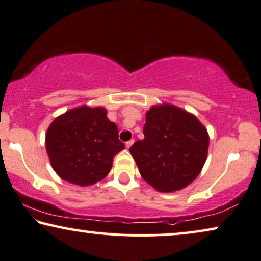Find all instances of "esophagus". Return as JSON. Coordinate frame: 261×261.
<instances>
[{"instance_id":"obj_1","label":"esophagus","mask_w":261,"mask_h":261,"mask_svg":"<svg viewBox=\"0 0 261 261\" xmlns=\"http://www.w3.org/2000/svg\"><path fill=\"white\" fill-rule=\"evenodd\" d=\"M134 142H135V141H134V139H131V141H129V142H126V143H125L126 148H127V149H129V148H130V146H131L132 144H134Z\"/></svg>"}]
</instances>
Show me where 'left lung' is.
<instances>
[{
  "label": "left lung",
  "mask_w": 261,
  "mask_h": 261,
  "mask_svg": "<svg viewBox=\"0 0 261 261\" xmlns=\"http://www.w3.org/2000/svg\"><path fill=\"white\" fill-rule=\"evenodd\" d=\"M145 120L144 139L130 148L142 177L159 192L186 188L207 160V129L192 113L171 104L150 108Z\"/></svg>",
  "instance_id": "1"
}]
</instances>
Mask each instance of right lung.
<instances>
[{
    "mask_svg": "<svg viewBox=\"0 0 261 261\" xmlns=\"http://www.w3.org/2000/svg\"><path fill=\"white\" fill-rule=\"evenodd\" d=\"M101 106L83 105L57 117L46 134V150L54 171L82 187L106 177L113 157L125 148L118 127Z\"/></svg>",
    "mask_w": 261,
    "mask_h": 261,
    "instance_id": "1",
    "label": "right lung"
}]
</instances>
